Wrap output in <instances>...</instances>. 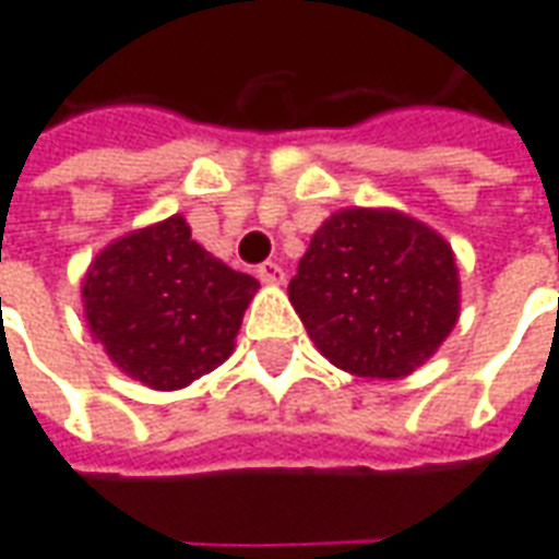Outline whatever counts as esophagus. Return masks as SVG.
I'll use <instances>...</instances> for the list:
<instances>
[{
	"label": "esophagus",
	"mask_w": 559,
	"mask_h": 559,
	"mask_svg": "<svg viewBox=\"0 0 559 559\" xmlns=\"http://www.w3.org/2000/svg\"><path fill=\"white\" fill-rule=\"evenodd\" d=\"M257 278L275 287V284H284V269L278 263H263V266L257 269Z\"/></svg>",
	"instance_id": "34e87169"
}]
</instances>
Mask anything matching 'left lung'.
<instances>
[{
    "instance_id": "left-lung-1",
    "label": "left lung",
    "mask_w": 559,
    "mask_h": 559,
    "mask_svg": "<svg viewBox=\"0 0 559 559\" xmlns=\"http://www.w3.org/2000/svg\"><path fill=\"white\" fill-rule=\"evenodd\" d=\"M287 293L320 354L369 381L420 369L460 318L451 245L396 209L330 214Z\"/></svg>"
}]
</instances>
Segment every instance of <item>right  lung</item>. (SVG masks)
Masks as SVG:
<instances>
[{"label": "right lung", "instance_id": "obj_1", "mask_svg": "<svg viewBox=\"0 0 559 559\" xmlns=\"http://www.w3.org/2000/svg\"><path fill=\"white\" fill-rule=\"evenodd\" d=\"M260 281L229 269L181 214L132 229L93 257L81 281L90 335L132 381L181 390L236 350Z\"/></svg>", "mask_w": 559, "mask_h": 559}]
</instances>
